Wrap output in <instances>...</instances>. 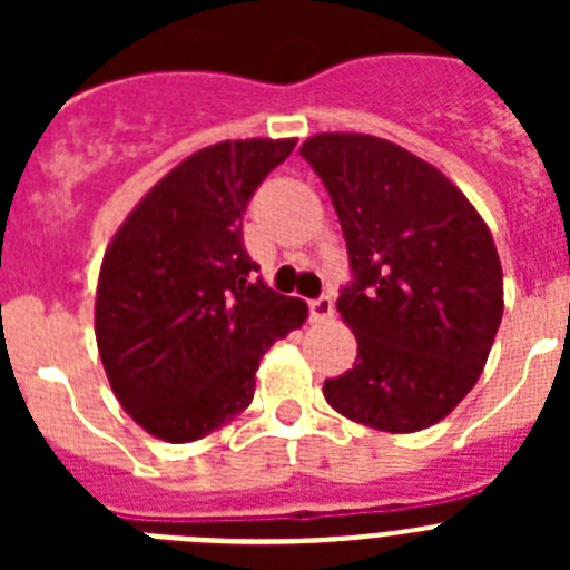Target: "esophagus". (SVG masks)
Returning a JSON list of instances; mask_svg holds the SVG:
<instances>
[{
  "mask_svg": "<svg viewBox=\"0 0 570 570\" xmlns=\"http://www.w3.org/2000/svg\"><path fill=\"white\" fill-rule=\"evenodd\" d=\"M308 308H311V320L325 322L334 316V299H331V296H316V299L308 302Z\"/></svg>",
  "mask_w": 570,
  "mask_h": 570,
  "instance_id": "obj_1",
  "label": "esophagus"
}]
</instances>
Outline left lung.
Returning a JSON list of instances; mask_svg holds the SVG:
<instances>
[{"mask_svg":"<svg viewBox=\"0 0 570 570\" xmlns=\"http://www.w3.org/2000/svg\"><path fill=\"white\" fill-rule=\"evenodd\" d=\"M299 154L340 216L354 282L336 311L356 362L322 394L360 425L414 434L476 385L502 322L485 219L442 170L367 134H316Z\"/></svg>","mask_w":570,"mask_h":570,"instance_id":"left-lung-1","label":"left lung"}]
</instances>
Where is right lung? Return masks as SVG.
Returning <instances> with one entry per match:
<instances>
[{
  "label": "right lung",
  "instance_id": "obj_1",
  "mask_svg": "<svg viewBox=\"0 0 570 570\" xmlns=\"http://www.w3.org/2000/svg\"><path fill=\"white\" fill-rule=\"evenodd\" d=\"M296 139L196 150L139 199L105 250L97 345L116 400L165 442H194L254 400L271 345L308 305L271 291L242 245V214Z\"/></svg>",
  "mask_w": 570,
  "mask_h": 570
}]
</instances>
